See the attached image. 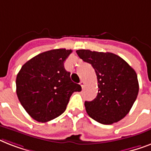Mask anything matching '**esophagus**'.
Instances as JSON below:
<instances>
[{"label": "esophagus", "mask_w": 151, "mask_h": 151, "mask_svg": "<svg viewBox=\"0 0 151 151\" xmlns=\"http://www.w3.org/2000/svg\"><path fill=\"white\" fill-rule=\"evenodd\" d=\"M80 85L81 86V88H84V86H85V81H81Z\"/></svg>", "instance_id": "34e87169"}]
</instances>
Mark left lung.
<instances>
[{"mask_svg":"<svg viewBox=\"0 0 151 151\" xmlns=\"http://www.w3.org/2000/svg\"><path fill=\"white\" fill-rule=\"evenodd\" d=\"M76 52L83 61L92 65L97 76V96L85 102L88 114L103 124L121 121L128 114L138 96L136 71L122 58L111 52L85 49Z\"/></svg>","mask_w":151,"mask_h":151,"instance_id":"left-lung-1","label":"left lung"}]
</instances>
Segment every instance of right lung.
<instances>
[{
	"label": "right lung",
	"instance_id": "add662e5",
	"mask_svg": "<svg viewBox=\"0 0 151 151\" xmlns=\"http://www.w3.org/2000/svg\"><path fill=\"white\" fill-rule=\"evenodd\" d=\"M72 50L59 48L37 55L22 66L16 77V93L32 118L47 122L65 111L71 95L81 91L73 83L64 61Z\"/></svg>",
	"mask_w": 151,
	"mask_h": 151
}]
</instances>
